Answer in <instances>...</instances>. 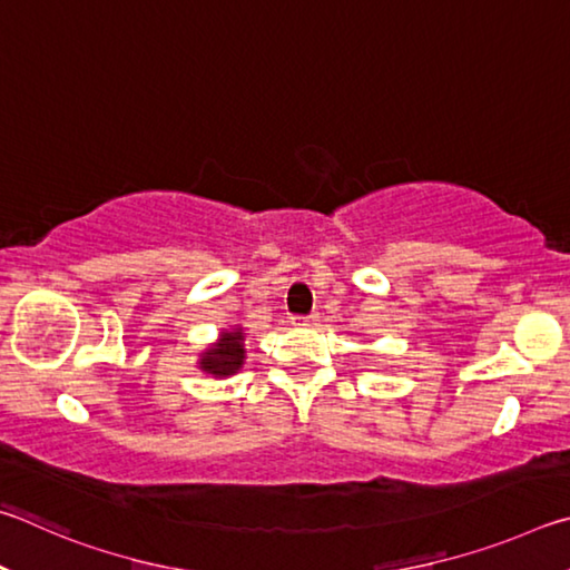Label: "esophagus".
I'll return each instance as SVG.
<instances>
[{
	"label": "esophagus",
	"instance_id": "1",
	"mask_svg": "<svg viewBox=\"0 0 570 570\" xmlns=\"http://www.w3.org/2000/svg\"><path fill=\"white\" fill-rule=\"evenodd\" d=\"M317 323V313L311 315H295L293 317V325H315Z\"/></svg>",
	"mask_w": 570,
	"mask_h": 570
}]
</instances>
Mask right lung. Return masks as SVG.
<instances>
[{"instance_id":"1","label":"right lung","mask_w":570,"mask_h":570,"mask_svg":"<svg viewBox=\"0 0 570 570\" xmlns=\"http://www.w3.org/2000/svg\"><path fill=\"white\" fill-rule=\"evenodd\" d=\"M245 333L243 327H229L217 337L215 345H209L207 351L199 355V371L215 377L235 375L245 363Z\"/></svg>"}]
</instances>
